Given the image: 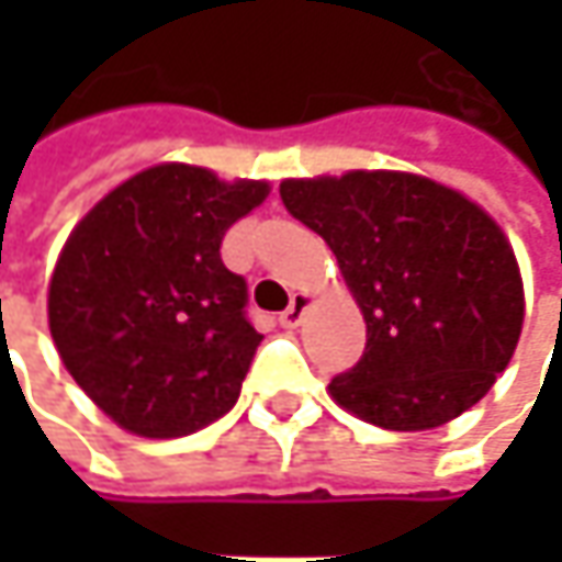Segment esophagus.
<instances>
[{"mask_svg": "<svg viewBox=\"0 0 562 562\" xmlns=\"http://www.w3.org/2000/svg\"><path fill=\"white\" fill-rule=\"evenodd\" d=\"M306 306H310V296H306V293H293L291 306L278 315L281 328H296V325H300V318H303V313H306Z\"/></svg>", "mask_w": 562, "mask_h": 562, "instance_id": "1", "label": "esophagus"}]
</instances>
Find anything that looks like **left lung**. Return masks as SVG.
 <instances>
[{
    "mask_svg": "<svg viewBox=\"0 0 562 562\" xmlns=\"http://www.w3.org/2000/svg\"><path fill=\"white\" fill-rule=\"evenodd\" d=\"M281 203L331 247L366 318L362 357L328 384L344 409L425 431L485 397L526 313L513 247L485 209L406 171L284 181Z\"/></svg>",
    "mask_w": 562,
    "mask_h": 562,
    "instance_id": "left-lung-1",
    "label": "left lung"
}]
</instances>
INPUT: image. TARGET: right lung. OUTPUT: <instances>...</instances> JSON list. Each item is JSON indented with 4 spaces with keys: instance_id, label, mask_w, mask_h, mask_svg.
Here are the masks:
<instances>
[{
    "instance_id": "obj_1",
    "label": "right lung",
    "mask_w": 562,
    "mask_h": 562,
    "mask_svg": "<svg viewBox=\"0 0 562 562\" xmlns=\"http://www.w3.org/2000/svg\"><path fill=\"white\" fill-rule=\"evenodd\" d=\"M269 196L196 165L146 168L71 231L49 281L55 350L87 397L140 438L222 419L262 335L222 240Z\"/></svg>"
}]
</instances>
